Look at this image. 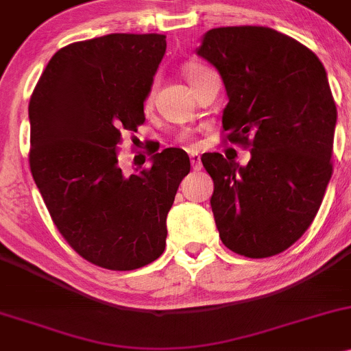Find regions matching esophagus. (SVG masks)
<instances>
[{"instance_id": "obj_1", "label": "esophagus", "mask_w": 351, "mask_h": 351, "mask_svg": "<svg viewBox=\"0 0 351 351\" xmlns=\"http://www.w3.org/2000/svg\"><path fill=\"white\" fill-rule=\"evenodd\" d=\"M191 165H192V171H201V169H202L201 157H199V156H191Z\"/></svg>"}]
</instances>
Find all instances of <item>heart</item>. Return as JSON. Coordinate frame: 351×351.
<instances>
[{
	"label": "heart",
	"instance_id": "b5f03b06",
	"mask_svg": "<svg viewBox=\"0 0 351 351\" xmlns=\"http://www.w3.org/2000/svg\"><path fill=\"white\" fill-rule=\"evenodd\" d=\"M202 69L201 66H189V69H187V71H186V75H187V78L191 77V75H194V73H197V71H201ZM150 99H152V93H150L149 95V99H147V101H150Z\"/></svg>",
	"mask_w": 351,
	"mask_h": 351
}]
</instances>
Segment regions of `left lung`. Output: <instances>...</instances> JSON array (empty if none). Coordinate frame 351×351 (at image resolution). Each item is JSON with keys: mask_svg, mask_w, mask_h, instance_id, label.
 I'll list each match as a JSON object with an SVG mask.
<instances>
[{"mask_svg": "<svg viewBox=\"0 0 351 351\" xmlns=\"http://www.w3.org/2000/svg\"><path fill=\"white\" fill-rule=\"evenodd\" d=\"M195 53L219 71L222 129L251 147L246 165L207 152L214 221L226 247L246 258L288 250L315 219L331 179L337 107L323 63L265 26L213 28Z\"/></svg>", "mask_w": 351, "mask_h": 351, "instance_id": "left-lung-1", "label": "left lung"}]
</instances>
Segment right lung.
<instances>
[{"instance_id": "right-lung-1", "label": "right lung", "mask_w": 351, "mask_h": 351, "mask_svg": "<svg viewBox=\"0 0 351 351\" xmlns=\"http://www.w3.org/2000/svg\"><path fill=\"white\" fill-rule=\"evenodd\" d=\"M164 35L112 33L51 56L29 100V169L66 243L100 267L130 271L165 250L167 214L191 171L182 149L125 176L119 145L145 122Z\"/></svg>"}]
</instances>
